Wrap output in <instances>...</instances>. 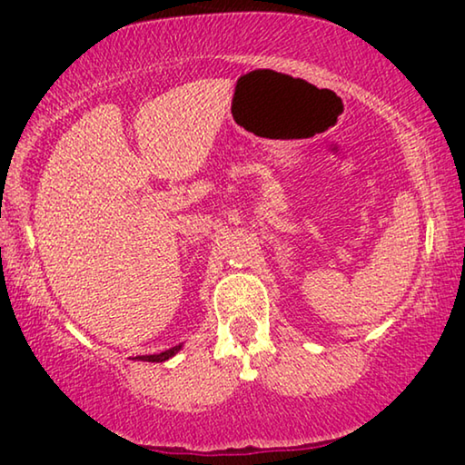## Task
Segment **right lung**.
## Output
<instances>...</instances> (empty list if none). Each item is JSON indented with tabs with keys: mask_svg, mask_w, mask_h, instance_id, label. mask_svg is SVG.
<instances>
[{
	"mask_svg": "<svg viewBox=\"0 0 465 465\" xmlns=\"http://www.w3.org/2000/svg\"><path fill=\"white\" fill-rule=\"evenodd\" d=\"M180 349H183V344L172 346V349L160 352V355H141V357H137V359H139V361H149V363H162V361H168L170 357H174Z\"/></svg>",
	"mask_w": 465,
	"mask_h": 465,
	"instance_id": "1",
	"label": "right lung"
}]
</instances>
